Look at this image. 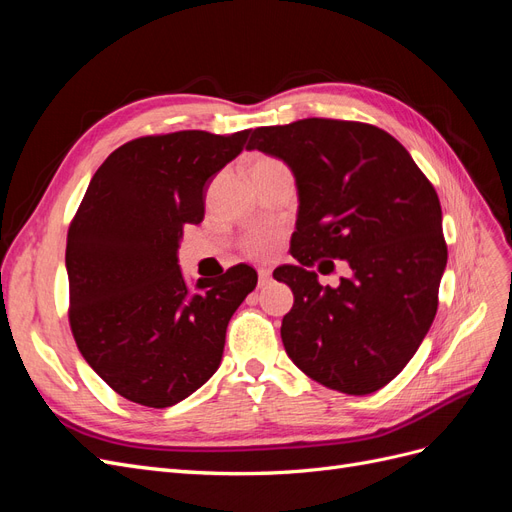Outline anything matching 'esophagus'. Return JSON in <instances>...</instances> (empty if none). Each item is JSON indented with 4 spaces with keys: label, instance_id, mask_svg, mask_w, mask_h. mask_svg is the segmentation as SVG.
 I'll list each match as a JSON object with an SVG mask.
<instances>
[{
    "label": "esophagus",
    "instance_id": "34e87169",
    "mask_svg": "<svg viewBox=\"0 0 512 512\" xmlns=\"http://www.w3.org/2000/svg\"><path fill=\"white\" fill-rule=\"evenodd\" d=\"M271 282V269H258V286H267Z\"/></svg>",
    "mask_w": 512,
    "mask_h": 512
}]
</instances>
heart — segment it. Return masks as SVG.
I'll list each match as a JSON object with an SVG mask.
<instances>
[{"instance_id": "heart-1", "label": "heart", "mask_w": 512, "mask_h": 512, "mask_svg": "<svg viewBox=\"0 0 512 512\" xmlns=\"http://www.w3.org/2000/svg\"><path fill=\"white\" fill-rule=\"evenodd\" d=\"M265 162H275V160H262L258 164H265ZM275 245H277V239L273 232H254V235L245 239V250L254 258H269L275 252Z\"/></svg>"}]
</instances>
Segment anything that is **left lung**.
<instances>
[{
	"mask_svg": "<svg viewBox=\"0 0 512 512\" xmlns=\"http://www.w3.org/2000/svg\"><path fill=\"white\" fill-rule=\"evenodd\" d=\"M247 149L282 160L297 183L292 256L275 269L294 305L282 342L327 389L369 395L408 365L438 309L446 269L442 209L406 147L359 121L301 119L256 128ZM346 259L351 275L320 287L306 267Z\"/></svg>",
	"mask_w": 512,
	"mask_h": 512,
	"instance_id": "obj_1",
	"label": "left lung"
}]
</instances>
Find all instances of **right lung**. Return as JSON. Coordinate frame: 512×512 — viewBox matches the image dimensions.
Returning a JSON list of instances; mask_svg holds the SVG:
<instances>
[{"label":"right lung","instance_id":"obj_1","mask_svg":"<svg viewBox=\"0 0 512 512\" xmlns=\"http://www.w3.org/2000/svg\"><path fill=\"white\" fill-rule=\"evenodd\" d=\"M252 130H185L121 145L91 177L68 230L70 327L89 367L147 408L175 406L222 363L226 327L256 288L252 267L190 286L179 267L183 224L205 218L213 177Z\"/></svg>","mask_w":512,"mask_h":512}]
</instances>
